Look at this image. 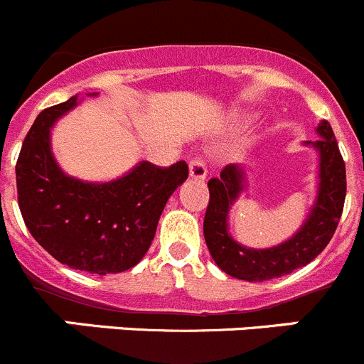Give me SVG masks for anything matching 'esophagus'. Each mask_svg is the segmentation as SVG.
I'll return each instance as SVG.
<instances>
[{
    "instance_id": "1",
    "label": "esophagus",
    "mask_w": 364,
    "mask_h": 364,
    "mask_svg": "<svg viewBox=\"0 0 364 364\" xmlns=\"http://www.w3.org/2000/svg\"><path fill=\"white\" fill-rule=\"evenodd\" d=\"M189 177L194 181H205V177H207V166L200 157H193L189 161Z\"/></svg>"
}]
</instances>
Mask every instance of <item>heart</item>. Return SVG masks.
<instances>
[{"label": "heart", "mask_w": 364, "mask_h": 364, "mask_svg": "<svg viewBox=\"0 0 364 364\" xmlns=\"http://www.w3.org/2000/svg\"><path fill=\"white\" fill-rule=\"evenodd\" d=\"M251 120H253V114L251 113H240L239 117H237V124L239 125H247Z\"/></svg>", "instance_id": "heart-1"}]
</instances>
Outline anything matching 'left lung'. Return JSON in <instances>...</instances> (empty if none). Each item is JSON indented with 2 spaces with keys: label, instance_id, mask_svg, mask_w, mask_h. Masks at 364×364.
I'll list each match as a JSON object with an SVG mask.
<instances>
[{
  "label": "left lung",
  "instance_id": "8db88e82",
  "mask_svg": "<svg viewBox=\"0 0 364 364\" xmlns=\"http://www.w3.org/2000/svg\"><path fill=\"white\" fill-rule=\"evenodd\" d=\"M316 134L320 136L316 141L303 143L318 152V186L315 201L303 226L278 246L255 250L242 246L230 235V208L247 186L244 164H228L219 178L208 181L210 200L203 221L205 242L218 267L232 278L258 283L282 278L308 265L329 244L343 212L347 178L343 157L329 122H320Z\"/></svg>",
  "mask_w": 364,
  "mask_h": 364
}]
</instances>
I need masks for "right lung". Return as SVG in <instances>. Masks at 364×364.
Instances as JSON below:
<instances>
[{
    "label": "right lung",
    "instance_id": "obj_1",
    "mask_svg": "<svg viewBox=\"0 0 364 364\" xmlns=\"http://www.w3.org/2000/svg\"><path fill=\"white\" fill-rule=\"evenodd\" d=\"M79 102L74 95L48 107L31 125L16 166L19 208L33 239L61 264L117 274L145 257L168 198L189 170L183 161L170 168L139 161L109 182L67 175L53 154L51 129Z\"/></svg>",
    "mask_w": 364,
    "mask_h": 364
}]
</instances>
